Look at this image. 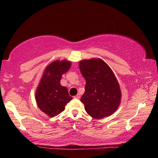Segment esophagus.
Masks as SVG:
<instances>
[{
	"mask_svg": "<svg viewBox=\"0 0 158 158\" xmlns=\"http://www.w3.org/2000/svg\"><path fill=\"white\" fill-rule=\"evenodd\" d=\"M74 98H77V99H79L80 98H81V95H80V94H77L76 96H74Z\"/></svg>",
	"mask_w": 158,
	"mask_h": 158,
	"instance_id": "1",
	"label": "esophagus"
}]
</instances>
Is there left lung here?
<instances>
[{"instance_id":"1","label":"left lung","mask_w":158,"mask_h":158,"mask_svg":"<svg viewBox=\"0 0 158 158\" xmlns=\"http://www.w3.org/2000/svg\"><path fill=\"white\" fill-rule=\"evenodd\" d=\"M79 68L86 81L85 93L81 98L86 112L99 119L111 116L117 110L122 97L113 71L99 58L81 60Z\"/></svg>"}]
</instances>
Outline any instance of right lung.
I'll use <instances>...</instances> for the list:
<instances>
[{
	"instance_id": "1",
	"label": "right lung",
	"mask_w": 158,
	"mask_h": 158,
	"mask_svg": "<svg viewBox=\"0 0 158 158\" xmlns=\"http://www.w3.org/2000/svg\"><path fill=\"white\" fill-rule=\"evenodd\" d=\"M70 66L71 62L66 60L52 62L44 70L36 88L35 99L38 107L49 117L63 111L65 105L73 99L68 88L60 85L62 75Z\"/></svg>"
}]
</instances>
